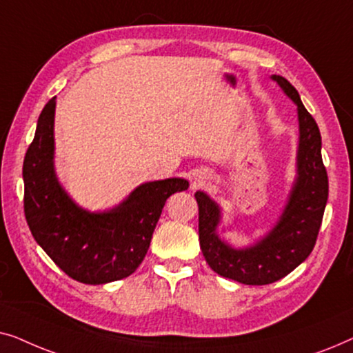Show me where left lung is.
Listing matches in <instances>:
<instances>
[{
	"mask_svg": "<svg viewBox=\"0 0 353 353\" xmlns=\"http://www.w3.org/2000/svg\"><path fill=\"white\" fill-rule=\"evenodd\" d=\"M297 104V178L288 204L270 233L250 248L234 249L220 239V207L197 191L199 244L209 267L220 276L262 286L278 281L305 260L315 248L327 201V173L321 159V134L315 119L303 108L297 90L281 75H272Z\"/></svg>",
	"mask_w": 353,
	"mask_h": 353,
	"instance_id": "obj_1",
	"label": "left lung"
}]
</instances>
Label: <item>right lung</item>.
Listing matches in <instances>:
<instances>
[{"label":"right lung","instance_id":"add662e5","mask_svg":"<svg viewBox=\"0 0 353 353\" xmlns=\"http://www.w3.org/2000/svg\"><path fill=\"white\" fill-rule=\"evenodd\" d=\"M56 96L38 117L23 159V212L33 238L75 281L104 284L127 278L143 262L165 201L190 183L183 178L149 181L122 204L88 212L70 199L54 172Z\"/></svg>","mask_w":353,"mask_h":353}]
</instances>
